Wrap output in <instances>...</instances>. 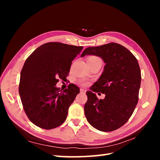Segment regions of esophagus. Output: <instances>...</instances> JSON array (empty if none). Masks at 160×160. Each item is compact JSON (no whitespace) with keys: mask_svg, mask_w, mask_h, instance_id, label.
I'll use <instances>...</instances> for the list:
<instances>
[{"mask_svg":"<svg viewBox=\"0 0 160 160\" xmlns=\"http://www.w3.org/2000/svg\"><path fill=\"white\" fill-rule=\"evenodd\" d=\"M80 92H81V93L85 94V93H86V91H85V89H80Z\"/></svg>","mask_w":160,"mask_h":160,"instance_id":"34e87169","label":"esophagus"}]
</instances>
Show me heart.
I'll list each match as a JSON object with an SVG mask.
<instances>
[{"label":"heart","instance_id":"heart-1","mask_svg":"<svg viewBox=\"0 0 160 160\" xmlns=\"http://www.w3.org/2000/svg\"><path fill=\"white\" fill-rule=\"evenodd\" d=\"M97 61H101L100 58L99 57H97V56L89 57L88 58V59H87V62H88V63H92V62H95ZM87 84H88L87 82H83V85H85Z\"/></svg>","mask_w":160,"mask_h":160}]
</instances>
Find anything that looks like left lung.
<instances>
[{
    "label": "left lung",
    "mask_w": 160,
    "mask_h": 160,
    "mask_svg": "<svg viewBox=\"0 0 160 160\" xmlns=\"http://www.w3.org/2000/svg\"><path fill=\"white\" fill-rule=\"evenodd\" d=\"M100 57L105 63L99 79L86 92L84 106L88 122L101 132H112L126 123L138 102L141 71L135 57L125 47L115 42L88 47L81 57ZM106 95L98 100L94 93Z\"/></svg>",
    "instance_id": "8db88e82"
}]
</instances>
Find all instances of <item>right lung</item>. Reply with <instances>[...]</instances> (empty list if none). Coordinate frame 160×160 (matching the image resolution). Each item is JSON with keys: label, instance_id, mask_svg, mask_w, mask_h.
<instances>
[{"label": "right lung", "instance_id": "right-lung-1", "mask_svg": "<svg viewBox=\"0 0 160 160\" xmlns=\"http://www.w3.org/2000/svg\"><path fill=\"white\" fill-rule=\"evenodd\" d=\"M83 48L57 42H47L25 61L18 91L25 112L37 126L51 129L64 123L79 88L71 83L62 91L56 84L58 79L62 80L69 75L72 61Z\"/></svg>", "mask_w": 160, "mask_h": 160}]
</instances>
